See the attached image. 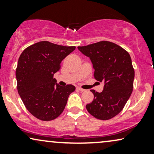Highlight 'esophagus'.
I'll list each match as a JSON object with an SVG mask.
<instances>
[{
	"label": "esophagus",
	"mask_w": 154,
	"mask_h": 154,
	"mask_svg": "<svg viewBox=\"0 0 154 154\" xmlns=\"http://www.w3.org/2000/svg\"><path fill=\"white\" fill-rule=\"evenodd\" d=\"M77 90H78V91H81V92H84L85 91V89H82V88H79V87H77Z\"/></svg>",
	"instance_id": "34e87169"
}]
</instances>
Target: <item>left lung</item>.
<instances>
[{"label": "left lung", "instance_id": "left-lung-1", "mask_svg": "<svg viewBox=\"0 0 154 154\" xmlns=\"http://www.w3.org/2000/svg\"><path fill=\"white\" fill-rule=\"evenodd\" d=\"M78 49L91 59L95 78L104 82L101 93L91 90L94 99L86 109L96 119H110L122 110L131 95L135 77L131 57L123 48L106 40Z\"/></svg>", "mask_w": 154, "mask_h": 154}]
</instances>
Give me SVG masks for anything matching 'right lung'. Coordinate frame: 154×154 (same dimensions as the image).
<instances>
[{
    "label": "right lung",
    "instance_id": "right-lung-1",
    "mask_svg": "<svg viewBox=\"0 0 154 154\" xmlns=\"http://www.w3.org/2000/svg\"><path fill=\"white\" fill-rule=\"evenodd\" d=\"M75 48L40 41L26 48L19 56L16 69L17 91L26 109L37 119H56L75 91L72 85L61 87L54 79L62 60Z\"/></svg>",
    "mask_w": 154,
    "mask_h": 154
}]
</instances>
